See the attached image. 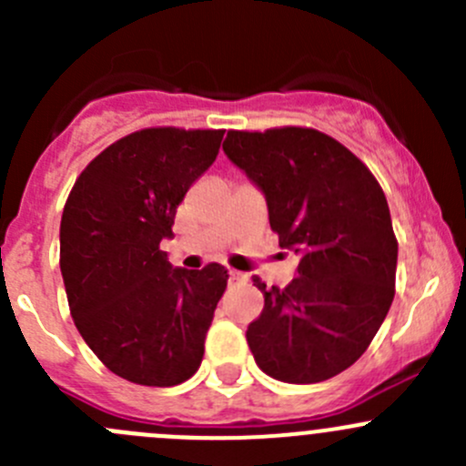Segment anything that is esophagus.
<instances>
[{
    "label": "esophagus",
    "instance_id": "1",
    "mask_svg": "<svg viewBox=\"0 0 466 466\" xmlns=\"http://www.w3.org/2000/svg\"><path fill=\"white\" fill-rule=\"evenodd\" d=\"M229 281H232V284H243V281H248V275L246 272L229 270Z\"/></svg>",
    "mask_w": 466,
    "mask_h": 466
}]
</instances>
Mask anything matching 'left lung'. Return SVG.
I'll use <instances>...</instances> for the list:
<instances>
[{
    "instance_id": "left-lung-1",
    "label": "left lung",
    "mask_w": 466,
    "mask_h": 466,
    "mask_svg": "<svg viewBox=\"0 0 466 466\" xmlns=\"http://www.w3.org/2000/svg\"><path fill=\"white\" fill-rule=\"evenodd\" d=\"M268 205L298 277L270 290L246 338L257 365L284 383H320L363 356L394 299L397 238L370 168L313 128L229 130L223 142Z\"/></svg>"
}]
</instances>
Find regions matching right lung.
Here are the masks:
<instances>
[{
    "label": "right lung",
    "mask_w": 466,
    "mask_h": 466,
    "mask_svg": "<svg viewBox=\"0 0 466 466\" xmlns=\"http://www.w3.org/2000/svg\"><path fill=\"white\" fill-rule=\"evenodd\" d=\"M223 130L146 128L87 164L60 220V272L89 350L116 377L168 388L191 379L228 270L173 268L177 205L218 155Z\"/></svg>",
    "instance_id": "add662e5"
}]
</instances>
